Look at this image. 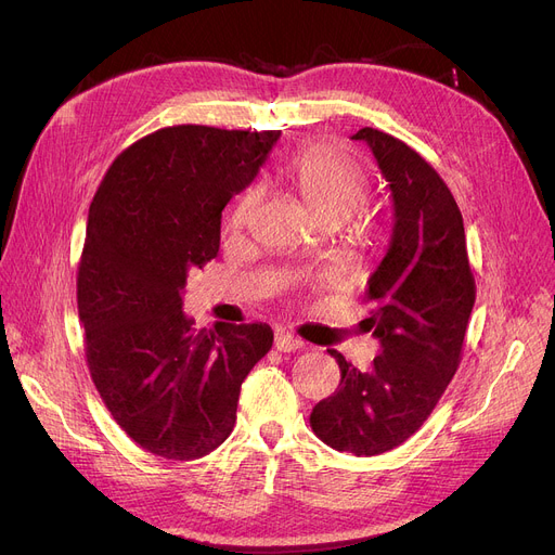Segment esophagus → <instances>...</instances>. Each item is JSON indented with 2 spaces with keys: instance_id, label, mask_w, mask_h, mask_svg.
I'll return each mask as SVG.
<instances>
[{
  "instance_id": "obj_1",
  "label": "esophagus",
  "mask_w": 555,
  "mask_h": 555,
  "mask_svg": "<svg viewBox=\"0 0 555 555\" xmlns=\"http://www.w3.org/2000/svg\"><path fill=\"white\" fill-rule=\"evenodd\" d=\"M304 344L295 337V335H289V333H276L274 335V348L276 351H281V353H293V351H299Z\"/></svg>"
}]
</instances>
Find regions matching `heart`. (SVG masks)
<instances>
[{
  "mask_svg": "<svg viewBox=\"0 0 555 555\" xmlns=\"http://www.w3.org/2000/svg\"><path fill=\"white\" fill-rule=\"evenodd\" d=\"M289 178L297 186L304 202L312 214L331 224L341 222L353 214V209L364 199L369 182L364 170L337 153L331 145L314 143L297 151L289 159ZM262 202V186L254 184L245 189L229 211L227 227L231 231H243L256 216ZM377 222L369 214H362L356 222V238L369 243L377 236Z\"/></svg>",
  "mask_w": 555,
  "mask_h": 555,
  "instance_id": "b5f03b06",
  "label": "heart"
}]
</instances>
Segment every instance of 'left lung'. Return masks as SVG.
<instances>
[{"mask_svg": "<svg viewBox=\"0 0 555 555\" xmlns=\"http://www.w3.org/2000/svg\"><path fill=\"white\" fill-rule=\"evenodd\" d=\"M351 139L369 143L396 211L387 256L366 287L375 304L369 331L383 351L369 371L331 351L341 380L314 404L310 427L339 452L375 456L410 439L441 400L461 362L477 287L463 218L441 175L383 130L362 128Z\"/></svg>", "mask_w": 555, "mask_h": 555, "instance_id": "1", "label": "left lung"}]
</instances>
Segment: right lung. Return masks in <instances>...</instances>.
<instances>
[{
	"instance_id": "1",
	"label": "right lung",
	"mask_w": 555,
	"mask_h": 555,
	"mask_svg": "<svg viewBox=\"0 0 555 555\" xmlns=\"http://www.w3.org/2000/svg\"><path fill=\"white\" fill-rule=\"evenodd\" d=\"M279 134L162 128L112 162L90 204L76 276L87 369L145 452L191 461L224 443L241 385L272 348L268 324L197 331L182 293L218 256L222 209Z\"/></svg>"
}]
</instances>
